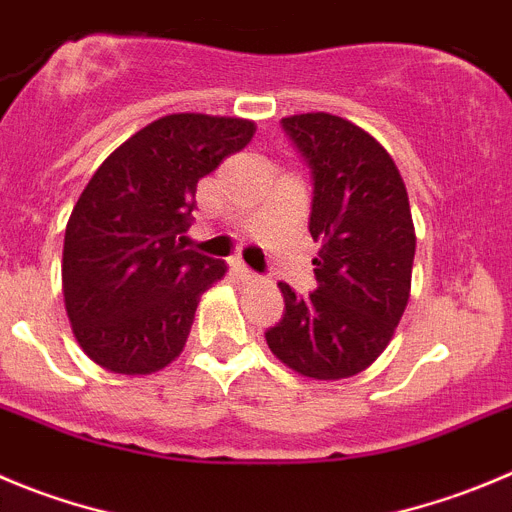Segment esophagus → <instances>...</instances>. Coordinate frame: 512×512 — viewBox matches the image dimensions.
Here are the masks:
<instances>
[{"label": "esophagus", "mask_w": 512, "mask_h": 512, "mask_svg": "<svg viewBox=\"0 0 512 512\" xmlns=\"http://www.w3.org/2000/svg\"><path fill=\"white\" fill-rule=\"evenodd\" d=\"M232 267H234V272L240 275V280H245V283H250V280H257V275L250 270V267L245 265V262L237 260V262H232Z\"/></svg>", "instance_id": "esophagus-1"}]
</instances>
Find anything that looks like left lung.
Returning a JSON list of instances; mask_svg holds the SVG:
<instances>
[{"label": "left lung", "instance_id": "1", "mask_svg": "<svg viewBox=\"0 0 512 512\" xmlns=\"http://www.w3.org/2000/svg\"><path fill=\"white\" fill-rule=\"evenodd\" d=\"M283 128L313 171L318 288L298 298L278 283L285 313L265 341L305 379H348L384 353L407 310L417 250L407 186L389 151L346 118L298 113Z\"/></svg>", "mask_w": 512, "mask_h": 512}]
</instances>
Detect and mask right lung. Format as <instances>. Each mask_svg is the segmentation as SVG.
Masks as SVG:
<instances>
[{
	"label": "right lung",
	"instance_id": "1",
	"mask_svg": "<svg viewBox=\"0 0 512 512\" xmlns=\"http://www.w3.org/2000/svg\"><path fill=\"white\" fill-rule=\"evenodd\" d=\"M237 116L171 113L113 151L65 227L62 295L100 369L148 376L184 351L202 295L227 265L184 250L197 184L255 136Z\"/></svg>",
	"mask_w": 512,
	"mask_h": 512
}]
</instances>
